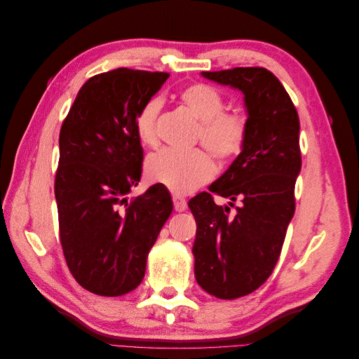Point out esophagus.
<instances>
[{
	"mask_svg": "<svg viewBox=\"0 0 359 359\" xmlns=\"http://www.w3.org/2000/svg\"><path fill=\"white\" fill-rule=\"evenodd\" d=\"M172 201H173V208H175V211H178V212L186 211V208H187V201L184 199L182 196H180V194H173Z\"/></svg>",
	"mask_w": 359,
	"mask_h": 359,
	"instance_id": "esophagus-1",
	"label": "esophagus"
}]
</instances>
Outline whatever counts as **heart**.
Returning <instances> with one entry per match:
<instances>
[{"label": "heart", "instance_id": "b5f03b06", "mask_svg": "<svg viewBox=\"0 0 359 359\" xmlns=\"http://www.w3.org/2000/svg\"><path fill=\"white\" fill-rule=\"evenodd\" d=\"M180 99L199 119L198 140L215 157L226 161L241 153L248 137L247 116L224 109L226 100L219 90L208 83H190L180 91ZM161 107L160 99H149L140 106L135 118V130L142 145H157V119ZM208 149H161L148 157L147 177L173 193H190L214 177L215 161Z\"/></svg>", "mask_w": 359, "mask_h": 359}]
</instances>
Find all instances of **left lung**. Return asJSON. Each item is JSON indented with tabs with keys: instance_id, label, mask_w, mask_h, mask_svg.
Returning <instances> with one entry per match:
<instances>
[{
	"instance_id": "1",
	"label": "left lung",
	"mask_w": 359,
	"mask_h": 359,
	"mask_svg": "<svg viewBox=\"0 0 359 359\" xmlns=\"http://www.w3.org/2000/svg\"><path fill=\"white\" fill-rule=\"evenodd\" d=\"M243 91L248 112L244 149L223 175L190 199L196 220L194 277L220 299L245 297L273 274L295 212L301 170L299 118L285 86L264 67L202 72ZM241 202L233 213L213 194Z\"/></svg>"
}]
</instances>
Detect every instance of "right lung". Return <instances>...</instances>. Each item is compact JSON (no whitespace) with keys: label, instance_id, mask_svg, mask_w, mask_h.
<instances>
[{"label":"right lung","instance_id":"1","mask_svg":"<svg viewBox=\"0 0 359 359\" xmlns=\"http://www.w3.org/2000/svg\"><path fill=\"white\" fill-rule=\"evenodd\" d=\"M169 73L116 69L81 88L60 132L55 173L60 241L78 283L95 295L136 289L147 257L172 212L160 186L128 201L142 173L135 118Z\"/></svg>","mask_w":359,"mask_h":359}]
</instances>
